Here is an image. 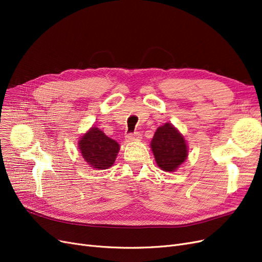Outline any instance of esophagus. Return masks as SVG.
I'll return each instance as SVG.
<instances>
[{
    "instance_id": "esophagus-1",
    "label": "esophagus",
    "mask_w": 262,
    "mask_h": 262,
    "mask_svg": "<svg viewBox=\"0 0 262 262\" xmlns=\"http://www.w3.org/2000/svg\"><path fill=\"white\" fill-rule=\"evenodd\" d=\"M125 139H126V141H128V142L139 141V140H141V134L138 133V132H136V133H130V134H128V136L125 137Z\"/></svg>"
}]
</instances>
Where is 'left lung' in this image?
Returning <instances> with one entry per match:
<instances>
[{"instance_id": "obj_1", "label": "left lung", "mask_w": 262, "mask_h": 262, "mask_svg": "<svg viewBox=\"0 0 262 262\" xmlns=\"http://www.w3.org/2000/svg\"><path fill=\"white\" fill-rule=\"evenodd\" d=\"M150 148L158 167L165 171H175L188 156L186 140L171 123L157 128Z\"/></svg>"}]
</instances>
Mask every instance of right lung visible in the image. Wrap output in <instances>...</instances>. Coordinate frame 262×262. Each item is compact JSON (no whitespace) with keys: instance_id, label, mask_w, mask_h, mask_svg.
Here are the masks:
<instances>
[{"instance_id":"right-lung-1","label":"right lung","mask_w":262,"mask_h":262,"mask_svg":"<svg viewBox=\"0 0 262 262\" xmlns=\"http://www.w3.org/2000/svg\"><path fill=\"white\" fill-rule=\"evenodd\" d=\"M78 148L90 167L107 169L114 165L120 145L96 126H93L78 141Z\"/></svg>"}]
</instances>
